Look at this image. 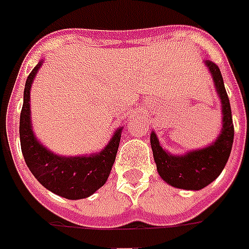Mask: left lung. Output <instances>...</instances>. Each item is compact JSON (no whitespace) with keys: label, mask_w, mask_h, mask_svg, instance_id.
I'll return each mask as SVG.
<instances>
[{"label":"left lung","mask_w":249,"mask_h":249,"mask_svg":"<svg viewBox=\"0 0 249 249\" xmlns=\"http://www.w3.org/2000/svg\"><path fill=\"white\" fill-rule=\"evenodd\" d=\"M203 63L209 68L222 105V127L216 139L203 148L175 155L162 148L156 132L151 131L149 138L153 160L160 177L173 188L185 190H201L215 180L229 161L233 143L231 106L220 69L210 60Z\"/></svg>","instance_id":"1"}]
</instances>
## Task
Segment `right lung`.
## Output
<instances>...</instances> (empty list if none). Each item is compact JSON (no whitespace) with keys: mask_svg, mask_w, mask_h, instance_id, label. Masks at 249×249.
<instances>
[{"mask_svg":"<svg viewBox=\"0 0 249 249\" xmlns=\"http://www.w3.org/2000/svg\"><path fill=\"white\" fill-rule=\"evenodd\" d=\"M40 60L26 80L23 106L19 119L20 148L34 177L46 189L67 199L90 197L106 184L115 161L122 128L114 131L109 143L100 152L80 156H63L52 152L34 134L30 109V91L34 78L43 65Z\"/></svg>","mask_w":249,"mask_h":249,"instance_id":"1","label":"right lung"}]
</instances>
